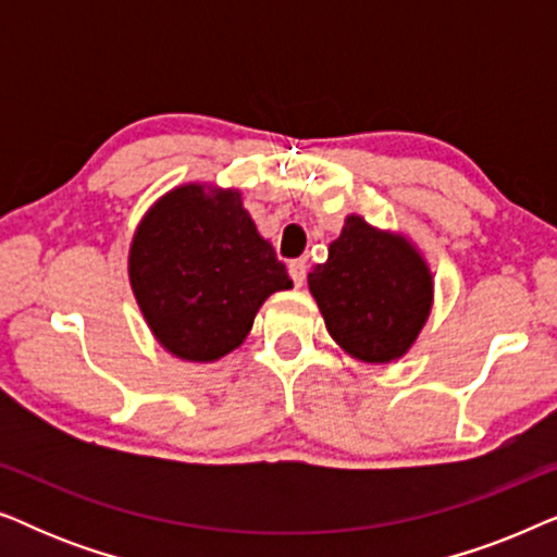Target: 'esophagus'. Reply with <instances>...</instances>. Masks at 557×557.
<instances>
[{
  "instance_id": "esophagus-1",
  "label": "esophagus",
  "mask_w": 557,
  "mask_h": 557,
  "mask_svg": "<svg viewBox=\"0 0 557 557\" xmlns=\"http://www.w3.org/2000/svg\"><path fill=\"white\" fill-rule=\"evenodd\" d=\"M288 276H292L294 286H301L307 281V261L304 258H296V261L288 263Z\"/></svg>"
}]
</instances>
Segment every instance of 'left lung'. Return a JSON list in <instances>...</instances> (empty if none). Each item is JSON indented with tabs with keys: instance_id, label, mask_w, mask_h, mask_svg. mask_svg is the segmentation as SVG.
Masks as SVG:
<instances>
[{
	"instance_id": "8db88e82",
	"label": "left lung",
	"mask_w": 557,
	"mask_h": 557,
	"mask_svg": "<svg viewBox=\"0 0 557 557\" xmlns=\"http://www.w3.org/2000/svg\"><path fill=\"white\" fill-rule=\"evenodd\" d=\"M326 332L355 360L387 364L413 347L433 307V273L406 235L349 215L309 271Z\"/></svg>"
}]
</instances>
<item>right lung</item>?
Instances as JSON below:
<instances>
[{"mask_svg":"<svg viewBox=\"0 0 557 557\" xmlns=\"http://www.w3.org/2000/svg\"><path fill=\"white\" fill-rule=\"evenodd\" d=\"M128 281L159 345L187 362L240 347L263 301L294 286L238 189L200 182L174 187L141 218Z\"/></svg>","mask_w":557,"mask_h":557,"instance_id":"add662e5","label":"right lung"}]
</instances>
